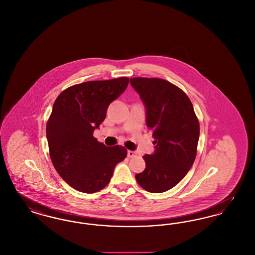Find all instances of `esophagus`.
<instances>
[{"mask_svg":"<svg viewBox=\"0 0 255 255\" xmlns=\"http://www.w3.org/2000/svg\"><path fill=\"white\" fill-rule=\"evenodd\" d=\"M127 155H128V157H129V158H133V157H135L136 153H135L134 151H131V150H129V151L127 152Z\"/></svg>","mask_w":255,"mask_h":255,"instance_id":"esophagus-1","label":"esophagus"}]
</instances>
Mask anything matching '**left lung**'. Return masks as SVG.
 Listing matches in <instances>:
<instances>
[{
  "label": "left lung",
  "mask_w": 255,
  "mask_h": 255,
  "mask_svg": "<svg viewBox=\"0 0 255 255\" xmlns=\"http://www.w3.org/2000/svg\"><path fill=\"white\" fill-rule=\"evenodd\" d=\"M130 84L145 108L146 126L153 131L155 151L144 155L137 183L151 193L177 185L191 168L197 154L200 125L188 97L166 80L134 77Z\"/></svg>",
  "instance_id": "obj_1"
}]
</instances>
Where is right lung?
Wrapping results in <instances>:
<instances>
[{
	"mask_svg": "<svg viewBox=\"0 0 255 255\" xmlns=\"http://www.w3.org/2000/svg\"><path fill=\"white\" fill-rule=\"evenodd\" d=\"M128 83V77L88 81L68 88L53 104L46 129L49 156L61 178L80 192L103 189L127 156L123 146L107 147L93 133Z\"/></svg>",
	"mask_w": 255,
	"mask_h": 255,
	"instance_id": "right-lung-1",
	"label": "right lung"
}]
</instances>
